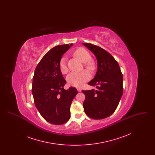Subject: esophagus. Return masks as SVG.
<instances>
[{"instance_id": "34e87169", "label": "esophagus", "mask_w": 155, "mask_h": 155, "mask_svg": "<svg viewBox=\"0 0 155 155\" xmlns=\"http://www.w3.org/2000/svg\"><path fill=\"white\" fill-rule=\"evenodd\" d=\"M77 91H78V92H81V89L79 88H77Z\"/></svg>"}]
</instances>
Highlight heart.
Wrapping results in <instances>:
<instances>
[{"mask_svg":"<svg viewBox=\"0 0 155 155\" xmlns=\"http://www.w3.org/2000/svg\"><path fill=\"white\" fill-rule=\"evenodd\" d=\"M74 54L81 62L84 63V66L89 71H94L96 67L95 62L91 59L89 52L83 48H79L74 52ZM59 69L61 73L66 74L68 71L67 64L66 59L62 58L59 62ZM91 78L90 74L87 71H83L81 73H71L67 77V81L71 86L81 87Z\"/></svg>","mask_w":155,"mask_h":155,"instance_id":"1","label":"heart"}]
</instances>
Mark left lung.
I'll list each match as a JSON object with an SVG mask.
<instances>
[{
  "mask_svg": "<svg viewBox=\"0 0 155 155\" xmlns=\"http://www.w3.org/2000/svg\"><path fill=\"white\" fill-rule=\"evenodd\" d=\"M82 44L95 54L97 63L96 75L88 82L96 89L82 91L85 95L84 111L93 119L106 118L116 110L123 95V74L118 62L109 52L96 45Z\"/></svg>",
  "mask_w": 155,
  "mask_h": 155,
  "instance_id": "8db88e82",
  "label": "left lung"
}]
</instances>
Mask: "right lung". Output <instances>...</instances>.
<instances>
[{
  "label": "right lung",
  "instance_id": "add662e5",
  "mask_svg": "<svg viewBox=\"0 0 155 155\" xmlns=\"http://www.w3.org/2000/svg\"><path fill=\"white\" fill-rule=\"evenodd\" d=\"M73 45H58L47 52L38 64L32 80L34 103L46 121L55 125L66 123L70 118V106L78 93L74 87L64 89L66 81L59 69L63 54Z\"/></svg>",
  "mask_w": 155,
  "mask_h": 155
}]
</instances>
